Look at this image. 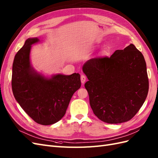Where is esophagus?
<instances>
[{
  "instance_id": "obj_1",
  "label": "esophagus",
  "mask_w": 158,
  "mask_h": 158,
  "mask_svg": "<svg viewBox=\"0 0 158 158\" xmlns=\"http://www.w3.org/2000/svg\"><path fill=\"white\" fill-rule=\"evenodd\" d=\"M85 81H86V77L84 75H82L81 76V81L82 83H84L85 82Z\"/></svg>"
}]
</instances>
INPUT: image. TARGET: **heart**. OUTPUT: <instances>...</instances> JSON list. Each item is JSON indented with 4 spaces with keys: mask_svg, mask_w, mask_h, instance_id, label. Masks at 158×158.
I'll return each instance as SVG.
<instances>
[{
    "mask_svg": "<svg viewBox=\"0 0 158 158\" xmlns=\"http://www.w3.org/2000/svg\"><path fill=\"white\" fill-rule=\"evenodd\" d=\"M109 49H110V48H106L103 49V50L101 53V56H105V55H106V54L109 52Z\"/></svg>",
    "mask_w": 158,
    "mask_h": 158,
    "instance_id": "obj_1",
    "label": "heart"
}]
</instances>
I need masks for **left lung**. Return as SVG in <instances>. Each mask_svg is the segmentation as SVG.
<instances>
[{
	"label": "left lung",
	"instance_id": "obj_1",
	"mask_svg": "<svg viewBox=\"0 0 158 158\" xmlns=\"http://www.w3.org/2000/svg\"><path fill=\"white\" fill-rule=\"evenodd\" d=\"M83 71L93 113L101 120L118 124L131 120L140 109L149 89L142 53L130 44L110 57L88 60Z\"/></svg>",
	"mask_w": 158,
	"mask_h": 158
}]
</instances>
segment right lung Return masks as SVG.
<instances>
[{"instance_id":"obj_1","label":"right lung","mask_w":158,"mask_h":158,"mask_svg":"<svg viewBox=\"0 0 158 158\" xmlns=\"http://www.w3.org/2000/svg\"><path fill=\"white\" fill-rule=\"evenodd\" d=\"M39 41L28 38L17 52L12 65V89L16 101L35 123L50 125L65 114L71 98L81 87L80 75H56L48 79L30 65L31 45Z\"/></svg>"}]
</instances>
